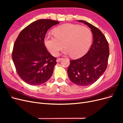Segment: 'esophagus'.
<instances>
[{"label":"esophagus","instance_id":"1","mask_svg":"<svg viewBox=\"0 0 123 123\" xmlns=\"http://www.w3.org/2000/svg\"><path fill=\"white\" fill-rule=\"evenodd\" d=\"M62 59H63V58H58L56 59V62H61Z\"/></svg>","mask_w":123,"mask_h":123}]
</instances>
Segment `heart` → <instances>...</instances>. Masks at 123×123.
<instances>
[{
    "label": "heart",
    "mask_w": 123,
    "mask_h": 123,
    "mask_svg": "<svg viewBox=\"0 0 123 123\" xmlns=\"http://www.w3.org/2000/svg\"><path fill=\"white\" fill-rule=\"evenodd\" d=\"M54 36L47 34L44 43L50 53L58 55L63 47L64 53L73 58H79L85 55L90 48L92 41L91 29L86 26L66 24L54 30Z\"/></svg>",
    "instance_id": "b5f03b06"
}]
</instances>
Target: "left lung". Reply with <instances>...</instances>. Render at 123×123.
Segmentation results:
<instances>
[{
    "label": "left lung",
    "instance_id": "8db88e82",
    "mask_svg": "<svg viewBox=\"0 0 123 123\" xmlns=\"http://www.w3.org/2000/svg\"><path fill=\"white\" fill-rule=\"evenodd\" d=\"M91 29L93 40L90 50L79 59L70 61L67 73L71 81L86 86L95 83L105 71L109 55V44L103 33L85 20H78Z\"/></svg>",
    "mask_w": 123,
    "mask_h": 123
}]
</instances>
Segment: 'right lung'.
I'll use <instances>...</instances> for the list:
<instances>
[{
  "label": "right lung",
  "mask_w": 123,
  "mask_h": 123,
  "mask_svg": "<svg viewBox=\"0 0 123 123\" xmlns=\"http://www.w3.org/2000/svg\"><path fill=\"white\" fill-rule=\"evenodd\" d=\"M57 21L39 19L22 30L14 43L12 59L18 75L25 83L39 85L52 75L56 58L47 50L44 38Z\"/></svg>",
  "instance_id": "add662e5"
}]
</instances>
